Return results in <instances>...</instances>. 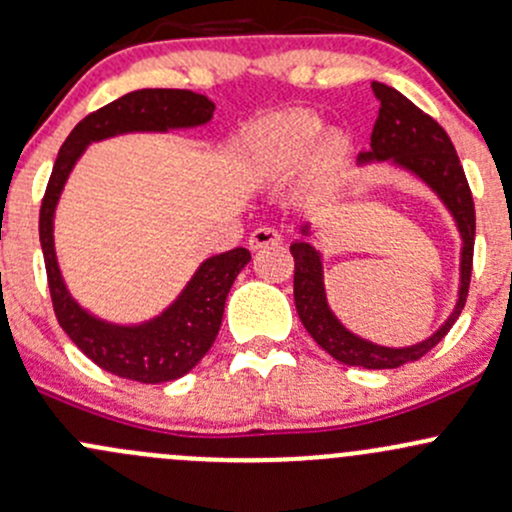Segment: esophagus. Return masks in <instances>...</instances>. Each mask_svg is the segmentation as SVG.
<instances>
[{"mask_svg":"<svg viewBox=\"0 0 512 512\" xmlns=\"http://www.w3.org/2000/svg\"><path fill=\"white\" fill-rule=\"evenodd\" d=\"M247 245H250V250H265V247H277L282 245V233L274 228H267V225H262V228H257L255 233L250 235V240H247Z\"/></svg>","mask_w":512,"mask_h":512,"instance_id":"1","label":"esophagus"}]
</instances>
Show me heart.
Segmentation results:
<instances>
[{"mask_svg": "<svg viewBox=\"0 0 512 512\" xmlns=\"http://www.w3.org/2000/svg\"><path fill=\"white\" fill-rule=\"evenodd\" d=\"M321 117L289 110L270 117L255 137V161L270 179L304 171L309 184H326L346 166L351 139L341 129H321Z\"/></svg>", "mask_w": 512, "mask_h": 512, "instance_id": "obj_1", "label": "heart"}]
</instances>
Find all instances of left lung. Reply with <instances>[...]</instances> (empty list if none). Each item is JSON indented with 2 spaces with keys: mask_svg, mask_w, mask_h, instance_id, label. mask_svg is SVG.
<instances>
[{
  "mask_svg": "<svg viewBox=\"0 0 512 512\" xmlns=\"http://www.w3.org/2000/svg\"><path fill=\"white\" fill-rule=\"evenodd\" d=\"M370 88L380 102V112L373 134H370V149L360 154L358 164L387 161L395 169L407 171L414 179L422 181L454 218L461 238L459 292H456L454 309L432 336L414 343V346H378V343L360 338L351 328L343 326L328 306L324 257H321V250L311 245L314 230H311L309 220L299 225V233L304 238L292 242L289 250L294 255V304H297V314L309 336L338 363L358 365V368L368 370H387L412 363V360H419L424 353L432 351L449 333L454 321L459 319L471 282L476 211H473L469 181H466L449 134L432 117L424 115L412 100H407L400 90L378 83V80H373Z\"/></svg>",
  "mask_w": 512,
  "mask_h": 512,
  "instance_id": "obj_1",
  "label": "left lung"
}]
</instances>
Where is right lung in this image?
<instances>
[{
    "label": "right lung",
    "mask_w": 512,
    "mask_h": 512,
    "mask_svg": "<svg viewBox=\"0 0 512 512\" xmlns=\"http://www.w3.org/2000/svg\"><path fill=\"white\" fill-rule=\"evenodd\" d=\"M213 100L193 90L144 88L112 100L73 127L58 152L39 215V238L46 262L53 311L63 331L95 365L117 378L157 385L184 378L211 351L223 321L225 299L250 250L220 252L198 265L181 294L154 319L142 324H112L90 314L66 287L53 242V218L73 166L93 142L132 132H171L208 125Z\"/></svg>",
    "instance_id": "right-lung-1"
}]
</instances>
